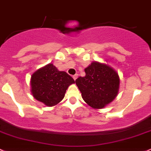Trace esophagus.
<instances>
[{"instance_id":"obj_1","label":"esophagus","mask_w":151,"mask_h":151,"mask_svg":"<svg viewBox=\"0 0 151 151\" xmlns=\"http://www.w3.org/2000/svg\"><path fill=\"white\" fill-rule=\"evenodd\" d=\"M77 77H78V74H75L74 76H73V78L74 80H76V79L77 78Z\"/></svg>"}]
</instances>
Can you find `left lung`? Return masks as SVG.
I'll return each mask as SVG.
<instances>
[{
    "label": "left lung",
    "mask_w": 151,
    "mask_h": 151,
    "mask_svg": "<svg viewBox=\"0 0 151 151\" xmlns=\"http://www.w3.org/2000/svg\"><path fill=\"white\" fill-rule=\"evenodd\" d=\"M85 73L84 77L80 76L76 80L82 98L91 108H104L117 96L119 75L113 68L97 62L91 63Z\"/></svg>",
    "instance_id": "obj_1"
}]
</instances>
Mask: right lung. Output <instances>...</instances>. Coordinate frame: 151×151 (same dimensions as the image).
Listing matches in <instances>:
<instances>
[{"instance_id":"right-lung-1","label":"right lung","mask_w":151,"mask_h":151,"mask_svg":"<svg viewBox=\"0 0 151 151\" xmlns=\"http://www.w3.org/2000/svg\"><path fill=\"white\" fill-rule=\"evenodd\" d=\"M73 83L75 81L66 72L49 64L31 76V91L37 100L51 107L63 100L67 88Z\"/></svg>"}]
</instances>
